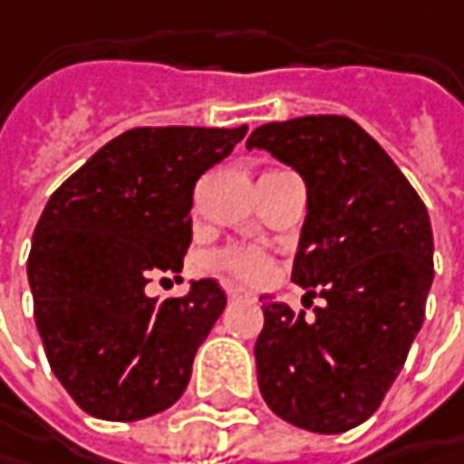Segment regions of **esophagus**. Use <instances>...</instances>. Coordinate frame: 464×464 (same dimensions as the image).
<instances>
[{
    "mask_svg": "<svg viewBox=\"0 0 464 464\" xmlns=\"http://www.w3.org/2000/svg\"><path fill=\"white\" fill-rule=\"evenodd\" d=\"M228 298H231V301H252L254 295L252 291H246V288L236 285V288H228Z\"/></svg>",
    "mask_w": 464,
    "mask_h": 464,
    "instance_id": "obj_1",
    "label": "esophagus"
}]
</instances>
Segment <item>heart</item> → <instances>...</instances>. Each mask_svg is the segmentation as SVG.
<instances>
[{
  "label": "heart",
  "mask_w": 464,
  "mask_h": 464,
  "mask_svg": "<svg viewBox=\"0 0 464 464\" xmlns=\"http://www.w3.org/2000/svg\"><path fill=\"white\" fill-rule=\"evenodd\" d=\"M212 265L246 283H262L270 275V256L254 246H226L212 254Z\"/></svg>",
  "instance_id": "heart-1"
}]
</instances>
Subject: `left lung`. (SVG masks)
Masks as SVG:
<instances>
[{
	"label": "left lung",
	"instance_id": "obj_1",
	"mask_svg": "<svg viewBox=\"0 0 464 464\" xmlns=\"http://www.w3.org/2000/svg\"><path fill=\"white\" fill-rule=\"evenodd\" d=\"M246 148L301 173L306 220L291 277L324 298L312 316L262 298L259 392L298 429L351 431L376 413L423 324L433 283L429 210L348 116L262 124Z\"/></svg>",
	"mask_w": 464,
	"mask_h": 464
}]
</instances>
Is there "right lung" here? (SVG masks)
<instances>
[{
    "instance_id": "right-lung-1",
    "label": "right lung",
    "mask_w": 464,
    "mask_h": 464,
    "mask_svg": "<svg viewBox=\"0 0 464 464\" xmlns=\"http://www.w3.org/2000/svg\"><path fill=\"white\" fill-rule=\"evenodd\" d=\"M244 134L246 124L137 127L51 194L28 256L35 327L51 372L92 418L140 420L187 390L226 293L208 277L158 301L145 285L163 272L179 280L194 184Z\"/></svg>"
}]
</instances>
